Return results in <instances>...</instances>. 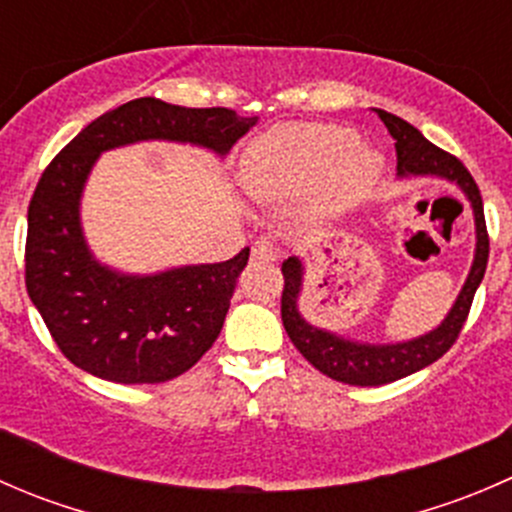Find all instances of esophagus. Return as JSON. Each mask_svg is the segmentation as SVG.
<instances>
[{
    "label": "esophagus",
    "mask_w": 512,
    "mask_h": 512,
    "mask_svg": "<svg viewBox=\"0 0 512 512\" xmlns=\"http://www.w3.org/2000/svg\"><path fill=\"white\" fill-rule=\"evenodd\" d=\"M252 260L255 262H275L277 260V247L267 240H257L252 245Z\"/></svg>",
    "instance_id": "esophagus-1"
}]
</instances>
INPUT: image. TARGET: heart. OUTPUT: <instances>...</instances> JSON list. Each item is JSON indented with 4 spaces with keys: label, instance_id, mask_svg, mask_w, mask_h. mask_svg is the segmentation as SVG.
<instances>
[{
    "label": "heart",
    "instance_id": "obj_1",
    "mask_svg": "<svg viewBox=\"0 0 512 512\" xmlns=\"http://www.w3.org/2000/svg\"><path fill=\"white\" fill-rule=\"evenodd\" d=\"M384 160L349 128L287 123L262 133L242 160V183L265 203L307 198L322 220H339L371 198Z\"/></svg>",
    "mask_w": 512,
    "mask_h": 512
}]
</instances>
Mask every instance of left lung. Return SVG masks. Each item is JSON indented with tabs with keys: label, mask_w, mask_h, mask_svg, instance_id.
Wrapping results in <instances>:
<instances>
[{
	"label": "left lung",
	"mask_w": 512,
	"mask_h": 512,
	"mask_svg": "<svg viewBox=\"0 0 512 512\" xmlns=\"http://www.w3.org/2000/svg\"><path fill=\"white\" fill-rule=\"evenodd\" d=\"M374 111L396 141V178H441L456 185L466 195L468 205L473 210V223H476V252H473L471 272H468L456 302L448 309L446 317L441 319V324L433 327L431 332L406 339V342L386 344L342 337V334L329 332V329H322L309 322V319H304V314L299 312V297H302L304 287V262L299 257H287L282 262V275H285L282 324H285L289 339L314 369L327 374L329 379L352 386L391 384V381L416 374V371L426 369L428 364L441 359L453 347L458 332L466 324L471 302L476 297L480 282H483L485 265H488V232H485L483 200H480V190L473 175L466 170V165L456 156L426 141L423 133L411 123H406L404 118L381 111V108H374Z\"/></svg>",
	"instance_id": "left-lung-1"
}]
</instances>
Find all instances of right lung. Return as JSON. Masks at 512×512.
Wrapping results in <instances>:
<instances>
[{
	"instance_id": "add662e5",
	"label": "right lung",
	"mask_w": 512,
	"mask_h": 512,
	"mask_svg": "<svg viewBox=\"0 0 512 512\" xmlns=\"http://www.w3.org/2000/svg\"><path fill=\"white\" fill-rule=\"evenodd\" d=\"M257 123L230 108L136 98L91 121L49 163L29 203L27 292L74 366L116 384H160L188 371L223 329L250 247L213 265L133 275L103 265L81 225L101 153L143 141L188 143L225 158Z\"/></svg>"
}]
</instances>
